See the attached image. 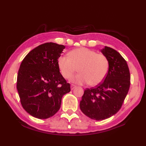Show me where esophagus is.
I'll return each mask as SVG.
<instances>
[{
  "label": "esophagus",
  "mask_w": 146,
  "mask_h": 146,
  "mask_svg": "<svg viewBox=\"0 0 146 146\" xmlns=\"http://www.w3.org/2000/svg\"><path fill=\"white\" fill-rule=\"evenodd\" d=\"M76 88V86L75 85H71V90H73L74 88Z\"/></svg>",
  "instance_id": "1"
}]
</instances>
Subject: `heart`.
I'll use <instances>...</instances> for the list:
<instances>
[{"label": "heart", "mask_w": 146, "mask_h": 146, "mask_svg": "<svg viewBox=\"0 0 146 146\" xmlns=\"http://www.w3.org/2000/svg\"><path fill=\"white\" fill-rule=\"evenodd\" d=\"M58 66L61 75L68 79L78 68L79 73L73 76L70 81L78 85L88 83L98 85L104 81L109 69L107 58L102 54L86 48H79L71 51L58 60Z\"/></svg>", "instance_id": "heart-1"}]
</instances>
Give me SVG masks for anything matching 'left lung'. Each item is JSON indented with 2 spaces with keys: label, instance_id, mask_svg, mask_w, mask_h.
<instances>
[{
  "label": "left lung",
  "instance_id": "8db88e82",
  "mask_svg": "<svg viewBox=\"0 0 146 146\" xmlns=\"http://www.w3.org/2000/svg\"><path fill=\"white\" fill-rule=\"evenodd\" d=\"M101 52L109 62L107 75L96 87L85 90L80 103L82 112L96 120L108 119L119 111L131 83L127 63L119 52L107 46Z\"/></svg>",
  "mask_w": 146,
  "mask_h": 146
}]
</instances>
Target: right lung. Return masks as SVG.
Masks as SVG:
<instances>
[{
	"instance_id": "add662e5",
	"label": "right lung",
	"mask_w": 146,
	"mask_h": 146,
	"mask_svg": "<svg viewBox=\"0 0 146 146\" xmlns=\"http://www.w3.org/2000/svg\"><path fill=\"white\" fill-rule=\"evenodd\" d=\"M64 45L46 42L27 54L18 71L17 90L22 106L34 117L46 119L60 110L70 85L60 72L58 60Z\"/></svg>"
}]
</instances>
